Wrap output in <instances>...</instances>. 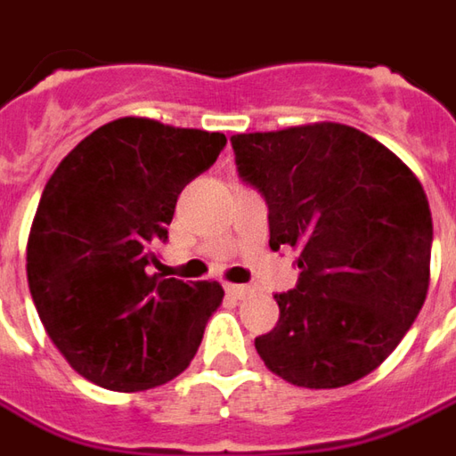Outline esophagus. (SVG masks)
<instances>
[{"instance_id":"34e87169","label":"esophagus","mask_w":456,"mask_h":456,"mask_svg":"<svg viewBox=\"0 0 456 456\" xmlns=\"http://www.w3.org/2000/svg\"><path fill=\"white\" fill-rule=\"evenodd\" d=\"M225 293L235 298V301H240V298H246L250 293V286H238V283H225Z\"/></svg>"}]
</instances>
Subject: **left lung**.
Wrapping results in <instances>:
<instances>
[{
    "label": "left lung",
    "mask_w": 456,
    "mask_h": 456,
    "mask_svg": "<svg viewBox=\"0 0 456 456\" xmlns=\"http://www.w3.org/2000/svg\"><path fill=\"white\" fill-rule=\"evenodd\" d=\"M240 178L268 203V246L301 250L278 323L256 338L293 387L338 389L371 374L424 306L432 213L392 150L341 122L231 137Z\"/></svg>",
    "instance_id": "left-lung-1"
}]
</instances>
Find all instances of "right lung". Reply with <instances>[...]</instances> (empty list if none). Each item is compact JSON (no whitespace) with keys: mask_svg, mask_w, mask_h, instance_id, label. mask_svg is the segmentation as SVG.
<instances>
[{"mask_svg":"<svg viewBox=\"0 0 456 456\" xmlns=\"http://www.w3.org/2000/svg\"><path fill=\"white\" fill-rule=\"evenodd\" d=\"M223 145V133L120 118L69 150L47 180L27 238V281L45 331L79 377L145 392L192 362L223 286L152 268L180 191Z\"/></svg>","mask_w":456,"mask_h":456,"instance_id":"obj_1","label":"right lung"}]
</instances>
